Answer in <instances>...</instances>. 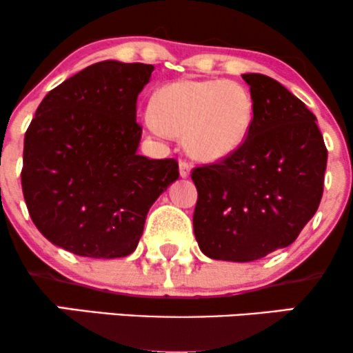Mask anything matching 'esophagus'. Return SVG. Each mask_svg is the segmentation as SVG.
I'll return each instance as SVG.
<instances>
[{"label":"esophagus","instance_id":"34e87169","mask_svg":"<svg viewBox=\"0 0 353 353\" xmlns=\"http://www.w3.org/2000/svg\"><path fill=\"white\" fill-rule=\"evenodd\" d=\"M179 174L181 177H189L190 174V163H188L185 159H181L179 161Z\"/></svg>","mask_w":353,"mask_h":353}]
</instances>
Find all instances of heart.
<instances>
[{"mask_svg": "<svg viewBox=\"0 0 353 353\" xmlns=\"http://www.w3.org/2000/svg\"><path fill=\"white\" fill-rule=\"evenodd\" d=\"M151 125L185 136L194 156L217 161L232 154L249 136L254 99L242 84L224 79H179L154 94Z\"/></svg>", "mask_w": 353, "mask_h": 353, "instance_id": "1", "label": "heart"}]
</instances>
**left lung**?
Listing matches in <instances>:
<instances>
[{"label": "left lung", "instance_id": "obj_1", "mask_svg": "<svg viewBox=\"0 0 353 353\" xmlns=\"http://www.w3.org/2000/svg\"><path fill=\"white\" fill-rule=\"evenodd\" d=\"M254 99L249 136L229 156L192 169L194 234L216 261L250 262L290 245L323 194L327 148L301 99L269 76L242 74Z\"/></svg>", "mask_w": 353, "mask_h": 353}]
</instances>
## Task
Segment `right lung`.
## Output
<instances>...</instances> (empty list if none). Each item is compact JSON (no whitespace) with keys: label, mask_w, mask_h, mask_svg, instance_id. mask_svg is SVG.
<instances>
[{"label":"right lung","mask_w":353,"mask_h":353,"mask_svg":"<svg viewBox=\"0 0 353 353\" xmlns=\"http://www.w3.org/2000/svg\"><path fill=\"white\" fill-rule=\"evenodd\" d=\"M152 71L101 61L51 89L36 109L21 185L34 225L52 244L81 257H125L154 201L179 177L176 159L137 154V96Z\"/></svg>","instance_id":"right-lung-1"}]
</instances>
